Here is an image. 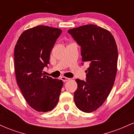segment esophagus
<instances>
[{
    "instance_id": "esophagus-1",
    "label": "esophagus",
    "mask_w": 134,
    "mask_h": 134,
    "mask_svg": "<svg viewBox=\"0 0 134 134\" xmlns=\"http://www.w3.org/2000/svg\"><path fill=\"white\" fill-rule=\"evenodd\" d=\"M61 79H62V81H64V82H66V81L70 80V78H68V77H66L62 76V77H61Z\"/></svg>"
}]
</instances>
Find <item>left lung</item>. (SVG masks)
<instances>
[{"label": "left lung", "mask_w": 134, "mask_h": 134, "mask_svg": "<svg viewBox=\"0 0 134 134\" xmlns=\"http://www.w3.org/2000/svg\"><path fill=\"white\" fill-rule=\"evenodd\" d=\"M81 47L82 63L88 62L86 81L76 79L75 104L82 111L96 110L107 99L114 84L117 71L118 49L109 31L87 24L68 31Z\"/></svg>", "instance_id": "8db88e82"}]
</instances>
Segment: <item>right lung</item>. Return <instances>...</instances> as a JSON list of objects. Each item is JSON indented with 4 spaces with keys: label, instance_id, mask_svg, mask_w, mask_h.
Masks as SVG:
<instances>
[{
    "label": "right lung",
    "instance_id": "right-lung-1",
    "mask_svg": "<svg viewBox=\"0 0 134 134\" xmlns=\"http://www.w3.org/2000/svg\"><path fill=\"white\" fill-rule=\"evenodd\" d=\"M62 32L37 26L24 31L15 46L17 83L29 105L38 111H51L59 100L62 81L44 76L43 70L50 64V52Z\"/></svg>",
    "mask_w": 134,
    "mask_h": 134
}]
</instances>
